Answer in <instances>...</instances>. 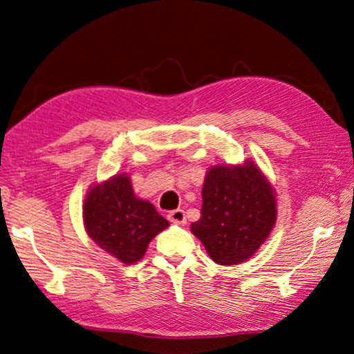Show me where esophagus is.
<instances>
[{"label":"esophagus","instance_id":"esophagus-1","mask_svg":"<svg viewBox=\"0 0 354 354\" xmlns=\"http://www.w3.org/2000/svg\"><path fill=\"white\" fill-rule=\"evenodd\" d=\"M167 217H169V220L173 221V223H176V225H184L185 223V214H184L183 209H176V211L169 212Z\"/></svg>","mask_w":354,"mask_h":354}]
</instances>
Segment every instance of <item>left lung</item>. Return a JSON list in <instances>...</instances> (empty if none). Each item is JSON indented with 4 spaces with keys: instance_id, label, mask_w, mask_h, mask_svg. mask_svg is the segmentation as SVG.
<instances>
[{
    "instance_id": "obj_1",
    "label": "left lung",
    "mask_w": 354,
    "mask_h": 354,
    "mask_svg": "<svg viewBox=\"0 0 354 354\" xmlns=\"http://www.w3.org/2000/svg\"><path fill=\"white\" fill-rule=\"evenodd\" d=\"M201 195V217L190 225L192 234L220 266L250 259L277 221L274 190L259 167L253 160L211 167Z\"/></svg>"
}]
</instances>
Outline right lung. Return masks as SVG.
I'll return each mask as SVG.
<instances>
[{
	"instance_id": "obj_1",
	"label": "right lung",
	"mask_w": 354,
	"mask_h": 354,
	"mask_svg": "<svg viewBox=\"0 0 354 354\" xmlns=\"http://www.w3.org/2000/svg\"><path fill=\"white\" fill-rule=\"evenodd\" d=\"M82 218L92 241L127 266L140 261L148 243L170 225L151 203L137 198L127 175L92 185Z\"/></svg>"
}]
</instances>
